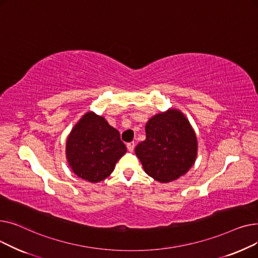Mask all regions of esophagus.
I'll return each instance as SVG.
<instances>
[{"mask_svg": "<svg viewBox=\"0 0 258 258\" xmlns=\"http://www.w3.org/2000/svg\"><path fill=\"white\" fill-rule=\"evenodd\" d=\"M126 147H127V150H128L130 152H133L134 148H135V142H130V143H127V144H126Z\"/></svg>", "mask_w": 258, "mask_h": 258, "instance_id": "1", "label": "esophagus"}]
</instances>
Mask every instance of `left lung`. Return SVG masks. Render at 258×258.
Wrapping results in <instances>:
<instances>
[{"label":"left lung","instance_id":"obj_1","mask_svg":"<svg viewBox=\"0 0 258 258\" xmlns=\"http://www.w3.org/2000/svg\"><path fill=\"white\" fill-rule=\"evenodd\" d=\"M146 139L135 153L144 171L161 183L179 179L194 165L198 155L196 133L175 108L152 117L145 125Z\"/></svg>","mask_w":258,"mask_h":258}]
</instances>
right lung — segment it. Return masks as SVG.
Here are the masks:
<instances>
[{
	"mask_svg": "<svg viewBox=\"0 0 258 258\" xmlns=\"http://www.w3.org/2000/svg\"><path fill=\"white\" fill-rule=\"evenodd\" d=\"M125 153L126 147L120 140L119 132L93 112L81 117L66 144L68 163L73 172L91 183L107 178Z\"/></svg>",
	"mask_w": 258,
	"mask_h": 258,
	"instance_id": "right-lung-1",
	"label": "right lung"
}]
</instances>
